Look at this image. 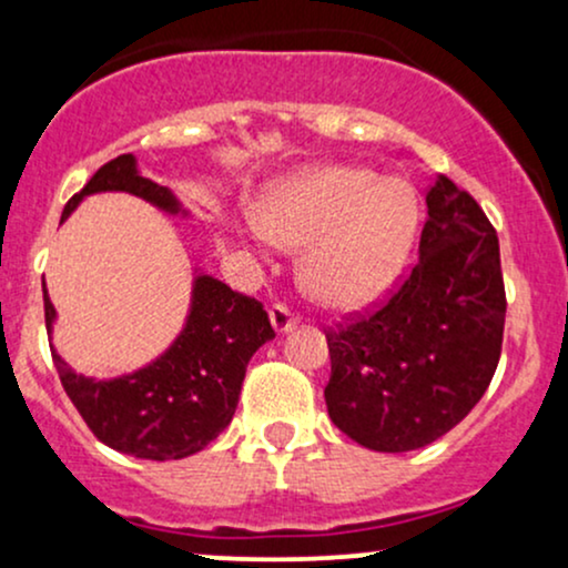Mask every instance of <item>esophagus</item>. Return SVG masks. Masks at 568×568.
I'll return each instance as SVG.
<instances>
[{"label": "esophagus", "mask_w": 568, "mask_h": 568, "mask_svg": "<svg viewBox=\"0 0 568 568\" xmlns=\"http://www.w3.org/2000/svg\"><path fill=\"white\" fill-rule=\"evenodd\" d=\"M270 321H272V328H275L277 334H285V331H291L293 325L298 323V317L293 315L291 306L275 304V306H272V310H270Z\"/></svg>", "instance_id": "obj_1"}]
</instances>
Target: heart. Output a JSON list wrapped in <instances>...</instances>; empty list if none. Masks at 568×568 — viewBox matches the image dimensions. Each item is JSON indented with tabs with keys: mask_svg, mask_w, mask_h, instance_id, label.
<instances>
[{
	"mask_svg": "<svg viewBox=\"0 0 568 568\" xmlns=\"http://www.w3.org/2000/svg\"><path fill=\"white\" fill-rule=\"evenodd\" d=\"M258 226L272 243L302 251V285L315 302L355 310L382 296L406 264L419 200L406 181L368 168H310L270 189Z\"/></svg>",
	"mask_w": 568,
	"mask_h": 568,
	"instance_id": "b5f03b06",
	"label": "heart"
}]
</instances>
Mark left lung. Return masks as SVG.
Here are the masks:
<instances>
[{"label":"left lung","mask_w":568,"mask_h":568,"mask_svg":"<svg viewBox=\"0 0 568 568\" xmlns=\"http://www.w3.org/2000/svg\"><path fill=\"white\" fill-rule=\"evenodd\" d=\"M505 312L497 230L465 189L438 175L410 275L374 312L325 334L331 422L371 452L438 440L491 384Z\"/></svg>","instance_id":"obj_1"}]
</instances>
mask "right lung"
<instances>
[{
    "label": "right lung",
    "mask_w": 568,
    "mask_h": 568,
    "mask_svg": "<svg viewBox=\"0 0 568 568\" xmlns=\"http://www.w3.org/2000/svg\"><path fill=\"white\" fill-rule=\"evenodd\" d=\"M128 192L165 213H184L168 186L143 179L133 154L98 168L63 207L69 219L88 194ZM44 325L53 331L55 306L44 288ZM275 338L262 302L232 291L211 275L194 277L192 310L179 338L158 361L116 379H90L74 374L53 349L63 389L84 425L109 448L135 459H184L202 452L230 425L240 400L247 361Z\"/></svg>",
    "instance_id": "obj_1"
}]
</instances>
